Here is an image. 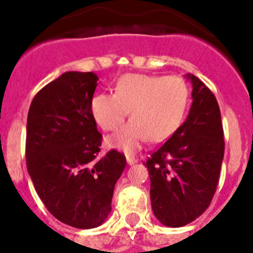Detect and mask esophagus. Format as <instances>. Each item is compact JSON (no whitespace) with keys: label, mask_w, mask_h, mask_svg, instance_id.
<instances>
[{"label":"esophagus","mask_w":253,"mask_h":253,"mask_svg":"<svg viewBox=\"0 0 253 253\" xmlns=\"http://www.w3.org/2000/svg\"><path fill=\"white\" fill-rule=\"evenodd\" d=\"M126 161H127V163H128V165L131 166V165H135V163L138 162V158L132 157V155H127Z\"/></svg>","instance_id":"1"}]
</instances>
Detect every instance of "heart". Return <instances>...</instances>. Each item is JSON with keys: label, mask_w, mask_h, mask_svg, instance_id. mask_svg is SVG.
I'll return each mask as SVG.
<instances>
[{"label": "heart", "mask_w": 253, "mask_h": 253, "mask_svg": "<svg viewBox=\"0 0 253 253\" xmlns=\"http://www.w3.org/2000/svg\"><path fill=\"white\" fill-rule=\"evenodd\" d=\"M190 103V88L176 75H123L115 92L91 99L92 118L105 131L117 130L130 110L131 121L107 138L109 147L135 151L148 138L162 142L176 131Z\"/></svg>", "instance_id": "1"}]
</instances>
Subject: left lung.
Here are the masks:
<instances>
[{
  "label": "left lung",
  "instance_id": "1",
  "mask_svg": "<svg viewBox=\"0 0 253 253\" xmlns=\"http://www.w3.org/2000/svg\"><path fill=\"white\" fill-rule=\"evenodd\" d=\"M192 105L182 126L152 152L147 166L154 215L167 227H183L199 217L215 195L224 134L212 91L194 74Z\"/></svg>",
  "mask_w": 253,
  "mask_h": 253
}]
</instances>
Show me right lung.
<instances>
[{
	"label": "right lung",
	"instance_id": "obj_1",
	"mask_svg": "<svg viewBox=\"0 0 253 253\" xmlns=\"http://www.w3.org/2000/svg\"><path fill=\"white\" fill-rule=\"evenodd\" d=\"M94 73L67 71L37 92L26 126V167L37 194L55 219L74 228L101 225L126 167L117 150L101 155L92 118Z\"/></svg>",
	"mask_w": 253,
	"mask_h": 253
}]
</instances>
